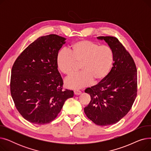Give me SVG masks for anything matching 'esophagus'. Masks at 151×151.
<instances>
[{
	"label": "esophagus",
	"mask_w": 151,
	"mask_h": 151,
	"mask_svg": "<svg viewBox=\"0 0 151 151\" xmlns=\"http://www.w3.org/2000/svg\"><path fill=\"white\" fill-rule=\"evenodd\" d=\"M74 93H75V95H76V96H78V95H80L81 93V91H79V90H75Z\"/></svg>",
	"instance_id": "esophagus-1"
}]
</instances>
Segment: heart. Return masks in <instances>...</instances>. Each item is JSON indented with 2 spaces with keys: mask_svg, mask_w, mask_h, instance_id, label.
Wrapping results in <instances>:
<instances>
[{
  "mask_svg": "<svg viewBox=\"0 0 151 151\" xmlns=\"http://www.w3.org/2000/svg\"><path fill=\"white\" fill-rule=\"evenodd\" d=\"M114 54L108 46L101 45L87 40L78 41L70 47L69 51L63 50L57 55V65L62 73L70 75L79 69L82 72L71 75L65 80L67 88L79 89L97 83L107 77L112 68Z\"/></svg>",
  "mask_w": 151,
  "mask_h": 151,
  "instance_id": "obj_1",
  "label": "heart"
}]
</instances>
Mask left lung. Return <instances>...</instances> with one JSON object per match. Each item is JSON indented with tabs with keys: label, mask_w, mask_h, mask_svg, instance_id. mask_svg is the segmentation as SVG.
<instances>
[{
	"label": "left lung",
	"mask_w": 151,
	"mask_h": 151,
	"mask_svg": "<svg viewBox=\"0 0 151 151\" xmlns=\"http://www.w3.org/2000/svg\"><path fill=\"white\" fill-rule=\"evenodd\" d=\"M97 38L104 40L112 49L114 63L105 80L84 91L91 100L84 111L93 123L106 126L119 121L132 108L137 95V70L132 55L118 38Z\"/></svg>",
	"instance_id": "left-lung-1"
}]
</instances>
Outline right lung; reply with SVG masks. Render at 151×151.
I'll return each mask as SVG.
<instances>
[{
    "label": "right lung",
    "mask_w": 151,
    "mask_h": 151,
    "mask_svg": "<svg viewBox=\"0 0 151 151\" xmlns=\"http://www.w3.org/2000/svg\"><path fill=\"white\" fill-rule=\"evenodd\" d=\"M65 38L51 34L40 37L16 59L12 69L10 92L14 105L27 121L50 123L60 113L73 91L63 90L57 55Z\"/></svg>",
    "instance_id": "add662e5"
}]
</instances>
